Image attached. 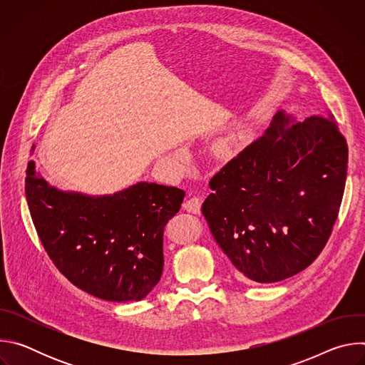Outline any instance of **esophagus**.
Instances as JSON below:
<instances>
[{"label": "esophagus", "instance_id": "esophagus-1", "mask_svg": "<svg viewBox=\"0 0 365 365\" xmlns=\"http://www.w3.org/2000/svg\"><path fill=\"white\" fill-rule=\"evenodd\" d=\"M200 206H202V197L200 196H192L183 203L185 211H187L190 214H199Z\"/></svg>", "mask_w": 365, "mask_h": 365}]
</instances>
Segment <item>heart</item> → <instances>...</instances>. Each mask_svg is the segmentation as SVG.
<instances>
[{"mask_svg": "<svg viewBox=\"0 0 365 365\" xmlns=\"http://www.w3.org/2000/svg\"><path fill=\"white\" fill-rule=\"evenodd\" d=\"M225 147V143H220V148H224Z\"/></svg>", "mask_w": 365, "mask_h": 365, "instance_id": "obj_1", "label": "heart"}]
</instances>
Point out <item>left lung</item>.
<instances>
[{
  "mask_svg": "<svg viewBox=\"0 0 365 365\" xmlns=\"http://www.w3.org/2000/svg\"><path fill=\"white\" fill-rule=\"evenodd\" d=\"M346 165L348 145L331 114L296 123L279 111L211 179L202 214L242 276L257 283L289 279L327 245Z\"/></svg>",
  "mask_w": 365,
  "mask_h": 365,
  "instance_id": "8db88e82",
  "label": "left lung"
}]
</instances>
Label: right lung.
Instances as JSON below:
<instances>
[{
    "label": "right lung",
    "mask_w": 365,
    "mask_h": 365,
    "mask_svg": "<svg viewBox=\"0 0 365 365\" xmlns=\"http://www.w3.org/2000/svg\"><path fill=\"white\" fill-rule=\"evenodd\" d=\"M26 175L37 235L71 283L110 302L141 300L159 283L165 227L185 190L138 182L114 195L88 196L50 186L33 160Z\"/></svg>",
    "instance_id": "obj_1"
}]
</instances>
